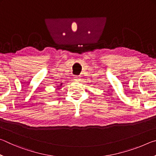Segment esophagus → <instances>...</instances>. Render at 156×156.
Here are the masks:
<instances>
[{
    "label": "esophagus",
    "instance_id": "1",
    "mask_svg": "<svg viewBox=\"0 0 156 156\" xmlns=\"http://www.w3.org/2000/svg\"><path fill=\"white\" fill-rule=\"evenodd\" d=\"M75 80H80V78H79V77H76L75 78Z\"/></svg>",
    "mask_w": 156,
    "mask_h": 156
}]
</instances>
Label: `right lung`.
Listing matches in <instances>:
<instances>
[{
    "label": "right lung",
    "mask_w": 156,
    "mask_h": 156,
    "mask_svg": "<svg viewBox=\"0 0 156 156\" xmlns=\"http://www.w3.org/2000/svg\"><path fill=\"white\" fill-rule=\"evenodd\" d=\"M62 83H61V84H60V85H58V86H57V87H58V88H56V89H60L59 87H62Z\"/></svg>",
    "instance_id": "obj_1"
}]
</instances>
